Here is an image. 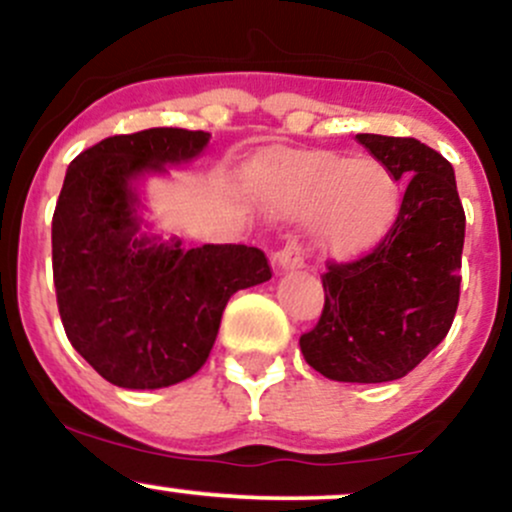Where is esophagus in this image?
Wrapping results in <instances>:
<instances>
[{
    "mask_svg": "<svg viewBox=\"0 0 512 512\" xmlns=\"http://www.w3.org/2000/svg\"><path fill=\"white\" fill-rule=\"evenodd\" d=\"M310 250L305 248L301 240H289L279 252L274 255V262L279 269H303L308 264Z\"/></svg>",
    "mask_w": 512,
    "mask_h": 512,
    "instance_id": "1",
    "label": "esophagus"
}]
</instances>
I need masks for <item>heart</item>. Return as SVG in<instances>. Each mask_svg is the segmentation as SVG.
Returning <instances> with one entry per match:
<instances>
[{"mask_svg":"<svg viewBox=\"0 0 512 512\" xmlns=\"http://www.w3.org/2000/svg\"><path fill=\"white\" fill-rule=\"evenodd\" d=\"M264 195L276 211L315 216L320 248L351 257L380 243L399 209L397 182L375 158L310 151L267 168Z\"/></svg>","mask_w":512,"mask_h":512,"instance_id":"b5f03b06","label":"heart"}]
</instances>
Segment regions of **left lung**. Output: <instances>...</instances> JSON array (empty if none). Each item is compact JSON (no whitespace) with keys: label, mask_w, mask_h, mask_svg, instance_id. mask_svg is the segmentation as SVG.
I'll list each match as a JSON object with an SVG mask.
<instances>
[{"label":"left lung","mask_w":512,"mask_h":512,"mask_svg":"<svg viewBox=\"0 0 512 512\" xmlns=\"http://www.w3.org/2000/svg\"><path fill=\"white\" fill-rule=\"evenodd\" d=\"M358 144L407 182L397 219L368 255L330 262L325 308L301 337L317 373L337 383H390L443 342L460 303L464 209L455 170L411 137L356 134Z\"/></svg>","instance_id":"8db88e82"}]
</instances>
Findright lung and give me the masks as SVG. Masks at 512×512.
Returning <instances> with one entry per match:
<instances>
[{
	"instance_id": "1",
	"label": "right lung",
	"mask_w": 512,
	"mask_h": 512,
	"mask_svg": "<svg viewBox=\"0 0 512 512\" xmlns=\"http://www.w3.org/2000/svg\"><path fill=\"white\" fill-rule=\"evenodd\" d=\"M211 134H117L69 163L52 216V279L64 332L108 383L158 390L207 363L228 298L272 279L248 245L180 248L139 236L134 180L202 154Z\"/></svg>"
}]
</instances>
